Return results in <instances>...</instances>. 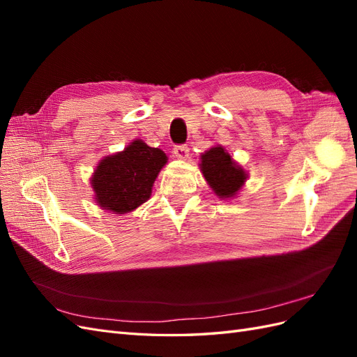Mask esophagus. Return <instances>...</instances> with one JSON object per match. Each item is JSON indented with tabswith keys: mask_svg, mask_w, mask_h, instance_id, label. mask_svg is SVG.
<instances>
[{
	"mask_svg": "<svg viewBox=\"0 0 357 357\" xmlns=\"http://www.w3.org/2000/svg\"><path fill=\"white\" fill-rule=\"evenodd\" d=\"M172 152L178 159H186L189 156V147L186 144H177L172 149Z\"/></svg>",
	"mask_w": 357,
	"mask_h": 357,
	"instance_id": "34e87169",
	"label": "esophagus"
}]
</instances>
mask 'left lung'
<instances>
[{"label": "left lung", "instance_id": "left-lung-1", "mask_svg": "<svg viewBox=\"0 0 357 357\" xmlns=\"http://www.w3.org/2000/svg\"><path fill=\"white\" fill-rule=\"evenodd\" d=\"M201 171L214 193L220 198H231L241 189L245 172L232 160L223 147H213L201 156Z\"/></svg>", "mask_w": 357, "mask_h": 357}]
</instances>
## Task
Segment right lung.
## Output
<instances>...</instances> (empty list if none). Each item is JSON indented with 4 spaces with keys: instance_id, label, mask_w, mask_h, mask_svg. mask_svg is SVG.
Returning a JSON list of instances; mask_svg holds the SVG:
<instances>
[{
    "instance_id": "1",
    "label": "right lung",
    "mask_w": 357,
    "mask_h": 357,
    "mask_svg": "<svg viewBox=\"0 0 357 357\" xmlns=\"http://www.w3.org/2000/svg\"><path fill=\"white\" fill-rule=\"evenodd\" d=\"M165 164L167 155L160 149L135 139L123 152L102 159L95 169L92 188L96 202L116 214L135 210L150 198L158 172Z\"/></svg>"
}]
</instances>
